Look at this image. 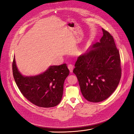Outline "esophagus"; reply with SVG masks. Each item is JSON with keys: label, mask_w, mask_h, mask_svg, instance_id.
Listing matches in <instances>:
<instances>
[{"label": "esophagus", "mask_w": 134, "mask_h": 134, "mask_svg": "<svg viewBox=\"0 0 134 134\" xmlns=\"http://www.w3.org/2000/svg\"><path fill=\"white\" fill-rule=\"evenodd\" d=\"M68 68L69 69L70 71L71 72H72V70H73V69H74L73 65H72V64H69L68 65Z\"/></svg>", "instance_id": "1"}]
</instances>
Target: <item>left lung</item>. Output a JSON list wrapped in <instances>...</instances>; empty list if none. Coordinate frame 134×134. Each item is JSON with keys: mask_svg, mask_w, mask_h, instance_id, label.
<instances>
[{"mask_svg": "<svg viewBox=\"0 0 134 134\" xmlns=\"http://www.w3.org/2000/svg\"><path fill=\"white\" fill-rule=\"evenodd\" d=\"M103 36L77 59L73 72L87 100L99 102L115 92L121 76L120 56L111 35L102 28Z\"/></svg>", "mask_w": 134, "mask_h": 134, "instance_id": "obj_1", "label": "left lung"}]
</instances>
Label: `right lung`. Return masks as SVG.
Returning <instances> with one entry per match:
<instances>
[{
	"mask_svg": "<svg viewBox=\"0 0 134 134\" xmlns=\"http://www.w3.org/2000/svg\"><path fill=\"white\" fill-rule=\"evenodd\" d=\"M13 74L16 84L22 94L31 103L41 107H52L62 100L65 80L69 74L66 64L51 65L42 73L23 75L14 57Z\"/></svg>",
	"mask_w": 134,
	"mask_h": 134,
	"instance_id": "1",
	"label": "right lung"
}]
</instances>
